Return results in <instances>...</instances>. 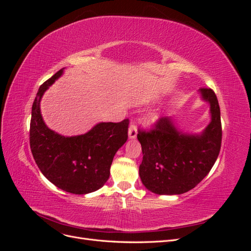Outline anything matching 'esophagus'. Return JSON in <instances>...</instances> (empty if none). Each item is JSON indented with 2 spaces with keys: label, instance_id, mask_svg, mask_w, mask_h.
Here are the masks:
<instances>
[{
  "label": "esophagus",
  "instance_id": "1",
  "mask_svg": "<svg viewBox=\"0 0 251 251\" xmlns=\"http://www.w3.org/2000/svg\"><path fill=\"white\" fill-rule=\"evenodd\" d=\"M137 137V127L134 124H132L128 127V138L130 139H135Z\"/></svg>",
  "mask_w": 251,
  "mask_h": 251
}]
</instances>
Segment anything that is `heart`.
<instances>
[{
  "label": "heart",
  "instance_id": "b5f03b06",
  "mask_svg": "<svg viewBox=\"0 0 251 251\" xmlns=\"http://www.w3.org/2000/svg\"><path fill=\"white\" fill-rule=\"evenodd\" d=\"M158 119V115H156V114H155V115H151L150 118H149V124H153V123H155V121Z\"/></svg>",
  "mask_w": 251,
  "mask_h": 251
}]
</instances>
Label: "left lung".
Returning a JSON list of instances; mask_svg holds the SVG:
<instances>
[{
    "label": "left lung",
    "instance_id": "8db88e82",
    "mask_svg": "<svg viewBox=\"0 0 251 251\" xmlns=\"http://www.w3.org/2000/svg\"><path fill=\"white\" fill-rule=\"evenodd\" d=\"M201 100L209 104V124L200 133L185 132L175 117H163L150 133L139 132L142 148L139 176L157 195H181L206 177L221 149V114L211 89H200Z\"/></svg>",
    "mask_w": 251,
    "mask_h": 251
}]
</instances>
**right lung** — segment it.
<instances>
[{
	"label": "right lung",
	"mask_w": 251,
	"mask_h": 251,
	"mask_svg": "<svg viewBox=\"0 0 251 251\" xmlns=\"http://www.w3.org/2000/svg\"><path fill=\"white\" fill-rule=\"evenodd\" d=\"M65 68L45 81L32 104L30 148L35 163L51 183L67 193L86 195L104 185L116 151L127 140L128 120L98 123L81 135L64 136L47 126L41 113L45 92L64 74Z\"/></svg>",
	"instance_id": "obj_1"
}]
</instances>
